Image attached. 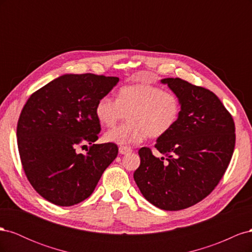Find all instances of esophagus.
Here are the masks:
<instances>
[{
  "label": "esophagus",
  "instance_id": "obj_1",
  "mask_svg": "<svg viewBox=\"0 0 252 252\" xmlns=\"http://www.w3.org/2000/svg\"><path fill=\"white\" fill-rule=\"evenodd\" d=\"M132 149L130 147H127V146H121L119 148V152L121 155H127L129 152H131Z\"/></svg>",
  "mask_w": 252,
  "mask_h": 252
}]
</instances>
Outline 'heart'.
<instances>
[{
	"label": "heart",
	"mask_w": 252,
	"mask_h": 252,
	"mask_svg": "<svg viewBox=\"0 0 252 252\" xmlns=\"http://www.w3.org/2000/svg\"><path fill=\"white\" fill-rule=\"evenodd\" d=\"M181 111V100L174 93L143 83L123 86L117 98L101 96L94 107L98 123L107 128L127 114V123L105 134L106 141L120 146L140 144L148 135L152 139L161 138L178 124Z\"/></svg>",
	"instance_id": "obj_1"
}]
</instances>
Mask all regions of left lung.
<instances>
[{
  "instance_id": "left-lung-1",
  "label": "left lung",
  "mask_w": 252,
  "mask_h": 252,
  "mask_svg": "<svg viewBox=\"0 0 252 252\" xmlns=\"http://www.w3.org/2000/svg\"><path fill=\"white\" fill-rule=\"evenodd\" d=\"M161 82L180 97L181 117L155 145L166 158L141 148V164L133 178L148 202L173 211L201 202L217 187L233 155L235 126L212 91L180 78Z\"/></svg>"
}]
</instances>
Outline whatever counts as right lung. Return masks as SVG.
<instances>
[{"label": "right lung", "mask_w": 252, "mask_h": 252, "mask_svg": "<svg viewBox=\"0 0 252 252\" xmlns=\"http://www.w3.org/2000/svg\"><path fill=\"white\" fill-rule=\"evenodd\" d=\"M119 78L93 73L64 74L33 93L18 121L23 169L35 191L58 206H72L91 195L117 158L113 143L94 144L101 125L94 107ZM88 142L87 155L75 148Z\"/></svg>", "instance_id": "obj_1"}]
</instances>
